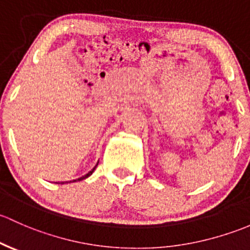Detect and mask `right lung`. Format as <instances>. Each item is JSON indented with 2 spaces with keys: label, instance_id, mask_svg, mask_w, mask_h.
<instances>
[{
  "label": "right lung",
  "instance_id": "1",
  "mask_svg": "<svg viewBox=\"0 0 250 250\" xmlns=\"http://www.w3.org/2000/svg\"><path fill=\"white\" fill-rule=\"evenodd\" d=\"M96 166H97V165H96ZM96 166H95V167H94V168H92V169H91V171H90V172H89V173H86V174H85V176L81 177V178L76 179V181H73V182H77V181H83V179H85V178H87V177H89V176H91V174H92V172H94V171H95V168H96ZM61 184H63V183H61Z\"/></svg>",
  "mask_w": 250,
  "mask_h": 250
}]
</instances>
